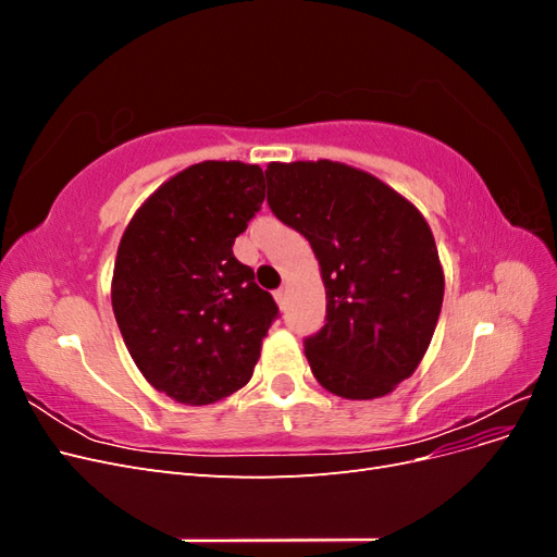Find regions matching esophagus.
I'll use <instances>...</instances> for the list:
<instances>
[{
    "instance_id": "1",
    "label": "esophagus",
    "mask_w": 557,
    "mask_h": 557,
    "mask_svg": "<svg viewBox=\"0 0 557 557\" xmlns=\"http://www.w3.org/2000/svg\"><path fill=\"white\" fill-rule=\"evenodd\" d=\"M274 299H276V305L283 309V307H285V299H288V290H285V288H278V290L274 293Z\"/></svg>"
}]
</instances>
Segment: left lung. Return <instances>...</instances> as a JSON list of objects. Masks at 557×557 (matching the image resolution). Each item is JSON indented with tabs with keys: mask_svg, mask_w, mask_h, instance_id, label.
I'll use <instances>...</instances> for the list:
<instances>
[{
	"mask_svg": "<svg viewBox=\"0 0 557 557\" xmlns=\"http://www.w3.org/2000/svg\"><path fill=\"white\" fill-rule=\"evenodd\" d=\"M267 201L305 234L325 283V325L305 342L315 381L376 399L409 379L432 342L444 269L407 197L344 162H269Z\"/></svg>",
	"mask_w": 557,
	"mask_h": 557,
	"instance_id": "8db88e82",
	"label": "left lung"
}]
</instances>
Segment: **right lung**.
I'll list each match as a JSON object with an SVG mask.
<instances>
[{"label":"right lung","instance_id":"1","mask_svg":"<svg viewBox=\"0 0 557 557\" xmlns=\"http://www.w3.org/2000/svg\"><path fill=\"white\" fill-rule=\"evenodd\" d=\"M264 201L258 164L207 160L150 195L123 232L111 305L156 391L205 407L244 387L278 313L234 239Z\"/></svg>","mask_w":557,"mask_h":557}]
</instances>
